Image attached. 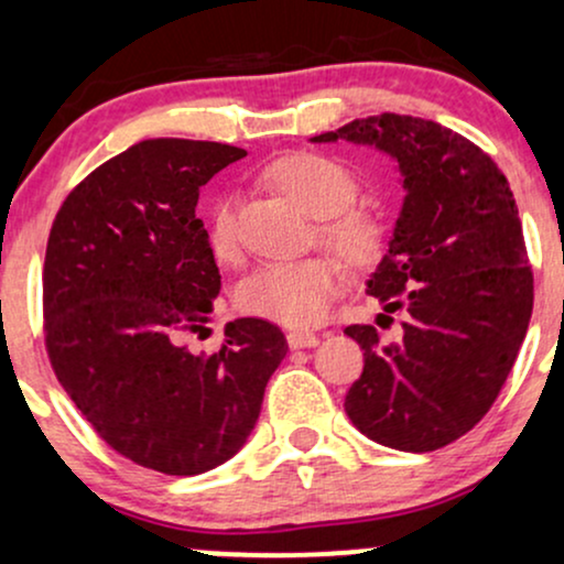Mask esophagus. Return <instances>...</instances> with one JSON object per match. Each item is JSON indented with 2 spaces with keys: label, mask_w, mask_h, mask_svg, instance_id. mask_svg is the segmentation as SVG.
Masks as SVG:
<instances>
[{
  "label": "esophagus",
  "mask_w": 564,
  "mask_h": 564,
  "mask_svg": "<svg viewBox=\"0 0 564 564\" xmlns=\"http://www.w3.org/2000/svg\"><path fill=\"white\" fill-rule=\"evenodd\" d=\"M286 339H289V347H291V349L315 347V345H318V341H321L318 334H313V332H289Z\"/></svg>",
  "instance_id": "obj_1"
}]
</instances>
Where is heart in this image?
Returning <instances> with one entry per match:
<instances>
[{"label": "heart", "instance_id": "b5f03b06", "mask_svg": "<svg viewBox=\"0 0 564 564\" xmlns=\"http://www.w3.org/2000/svg\"><path fill=\"white\" fill-rule=\"evenodd\" d=\"M264 180L318 217V238L349 264L368 268L379 260L387 246V219L371 206L352 204L358 180L341 161L313 151L283 153L264 166ZM206 238L219 262H236L238 232L228 198L212 206ZM345 278V264L334 254L262 264L238 286L236 304L257 318L313 326L332 307Z\"/></svg>", "mask_w": 564, "mask_h": 564}]
</instances>
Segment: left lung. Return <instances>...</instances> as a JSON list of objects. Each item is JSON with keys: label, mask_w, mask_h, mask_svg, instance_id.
<instances>
[{"label": "left lung", "mask_w": 564, "mask_h": 564, "mask_svg": "<svg viewBox=\"0 0 564 564\" xmlns=\"http://www.w3.org/2000/svg\"><path fill=\"white\" fill-rule=\"evenodd\" d=\"M313 140L381 148L398 159L408 191L390 251L368 281L381 318L392 326L390 313H403V332L384 341L373 326L345 328L366 358L345 398L349 422L387 448H443L496 403L533 313V270L507 177L471 140L413 116H368Z\"/></svg>", "instance_id": "8db88e82"}]
</instances>
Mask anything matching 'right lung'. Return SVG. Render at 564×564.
I'll return each mask as SVG.
<instances>
[{
  "label": "right lung",
  "mask_w": 564,
  "mask_h": 564,
  "mask_svg": "<svg viewBox=\"0 0 564 564\" xmlns=\"http://www.w3.org/2000/svg\"><path fill=\"white\" fill-rule=\"evenodd\" d=\"M243 156L223 142L142 140L68 193L47 238L55 377L116 453L164 475H200L241 451L289 349L262 318L228 323L212 355L180 345L212 321L219 294L198 191Z\"/></svg>",
  "instance_id": "right-lung-1"
}]
</instances>
